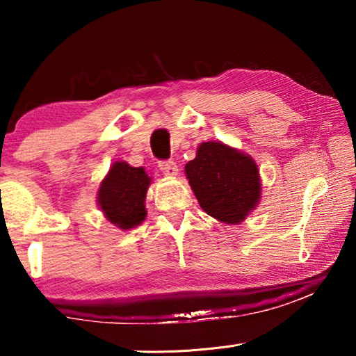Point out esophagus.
<instances>
[{"label": "esophagus", "mask_w": 356, "mask_h": 356, "mask_svg": "<svg viewBox=\"0 0 356 356\" xmlns=\"http://www.w3.org/2000/svg\"><path fill=\"white\" fill-rule=\"evenodd\" d=\"M160 170H161V172L165 174V176H168V177H176L177 176V172H179V168H177V165L174 163V161H160Z\"/></svg>", "instance_id": "obj_1"}]
</instances>
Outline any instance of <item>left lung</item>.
<instances>
[{
	"mask_svg": "<svg viewBox=\"0 0 356 356\" xmlns=\"http://www.w3.org/2000/svg\"><path fill=\"white\" fill-rule=\"evenodd\" d=\"M185 176L204 212L225 225H240L261 202L257 163L221 141L201 143Z\"/></svg>",
	"mask_w": 356,
	"mask_h": 356,
	"instance_id": "1",
	"label": "left lung"
}]
</instances>
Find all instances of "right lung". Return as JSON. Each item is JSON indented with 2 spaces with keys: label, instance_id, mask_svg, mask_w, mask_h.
<instances>
[{
  "label": "right lung",
  "instance_id": "right-lung-1",
  "mask_svg": "<svg viewBox=\"0 0 356 356\" xmlns=\"http://www.w3.org/2000/svg\"><path fill=\"white\" fill-rule=\"evenodd\" d=\"M152 177L144 168L130 166L127 161H114L97 190V206L105 218L130 231L146 220V195Z\"/></svg>",
  "mask_w": 356,
  "mask_h": 356
}]
</instances>
